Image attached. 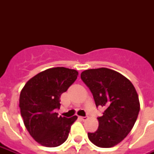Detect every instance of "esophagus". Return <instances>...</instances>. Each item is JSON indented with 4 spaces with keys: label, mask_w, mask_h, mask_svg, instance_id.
<instances>
[{
    "label": "esophagus",
    "mask_w": 154,
    "mask_h": 154,
    "mask_svg": "<svg viewBox=\"0 0 154 154\" xmlns=\"http://www.w3.org/2000/svg\"><path fill=\"white\" fill-rule=\"evenodd\" d=\"M79 118L82 120V121H83V122H85V121H86V120L88 119V117H79Z\"/></svg>",
    "instance_id": "1"
}]
</instances>
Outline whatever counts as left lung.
Instances as JSON below:
<instances>
[{
  "instance_id": "obj_1",
  "label": "left lung",
  "mask_w": 154,
  "mask_h": 154,
  "mask_svg": "<svg viewBox=\"0 0 154 154\" xmlns=\"http://www.w3.org/2000/svg\"><path fill=\"white\" fill-rule=\"evenodd\" d=\"M81 78L93 94L97 107L105 109L97 117V130L88 133V137L101 148L116 146L131 131L140 111L134 85L120 72L107 68L85 70Z\"/></svg>"
}]
</instances>
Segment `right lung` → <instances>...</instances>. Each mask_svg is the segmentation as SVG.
Masks as SVG:
<instances>
[{
  "label": "right lung",
  "instance_id": "1",
  "mask_svg": "<svg viewBox=\"0 0 154 154\" xmlns=\"http://www.w3.org/2000/svg\"><path fill=\"white\" fill-rule=\"evenodd\" d=\"M78 72L56 67L39 72L26 82L20 94V114L25 128L37 143L45 147L60 146L68 138L77 116H58L60 95L76 81Z\"/></svg>",
  "mask_w": 154,
  "mask_h": 154
}]
</instances>
